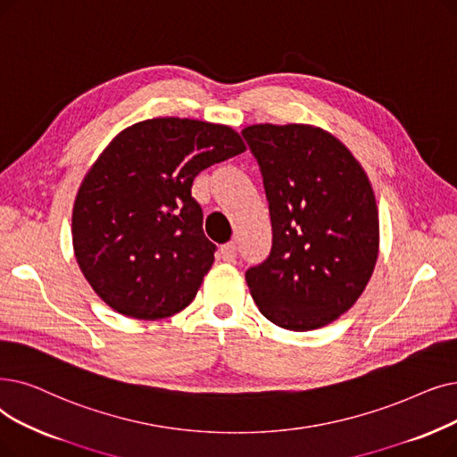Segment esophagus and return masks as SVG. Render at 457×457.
Masks as SVG:
<instances>
[{
    "mask_svg": "<svg viewBox=\"0 0 457 457\" xmlns=\"http://www.w3.org/2000/svg\"><path fill=\"white\" fill-rule=\"evenodd\" d=\"M220 255H222V260L224 262H235L237 260V245L235 243H228V245H224L222 248H220Z\"/></svg>",
    "mask_w": 457,
    "mask_h": 457,
    "instance_id": "esophagus-1",
    "label": "esophagus"
}]
</instances>
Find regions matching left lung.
Here are the masks:
<instances>
[{
  "label": "left lung",
  "mask_w": 457,
  "mask_h": 457,
  "mask_svg": "<svg viewBox=\"0 0 457 457\" xmlns=\"http://www.w3.org/2000/svg\"><path fill=\"white\" fill-rule=\"evenodd\" d=\"M260 164L272 248L246 270L260 312L306 332L347 312L366 289L379 253V214L370 179L351 151L312 125L243 130Z\"/></svg>",
  "instance_id": "8db88e82"
}]
</instances>
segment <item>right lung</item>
I'll use <instances>...</instances> for the list:
<instances>
[{
    "instance_id": "add662e5",
    "label": "right lung",
    "mask_w": 457,
    "mask_h": 457,
    "mask_svg": "<svg viewBox=\"0 0 457 457\" xmlns=\"http://www.w3.org/2000/svg\"><path fill=\"white\" fill-rule=\"evenodd\" d=\"M226 125L156 117L119 132L86 173L72 246L101 299L134 320L185 310L214 262L195 175L245 151Z\"/></svg>"
}]
</instances>
